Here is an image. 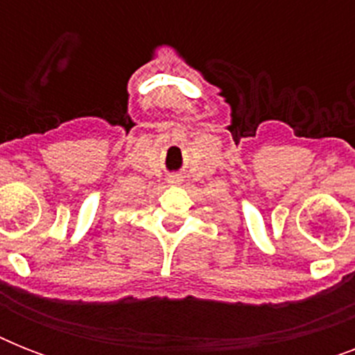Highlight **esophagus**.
<instances>
[{"label": "esophagus", "instance_id": "obj_1", "mask_svg": "<svg viewBox=\"0 0 355 355\" xmlns=\"http://www.w3.org/2000/svg\"><path fill=\"white\" fill-rule=\"evenodd\" d=\"M167 182H169V184H178V182H180V177H178V175H173V177L167 178Z\"/></svg>", "mask_w": 355, "mask_h": 355}]
</instances>
